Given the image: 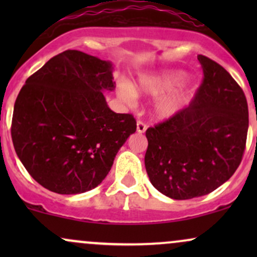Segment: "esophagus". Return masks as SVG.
<instances>
[{
    "mask_svg": "<svg viewBox=\"0 0 257 257\" xmlns=\"http://www.w3.org/2000/svg\"><path fill=\"white\" fill-rule=\"evenodd\" d=\"M146 129H147V125L145 124V123L141 122V120H138V122H137V132L140 133V134H141V133H145Z\"/></svg>",
    "mask_w": 257,
    "mask_h": 257,
    "instance_id": "1",
    "label": "esophagus"
}]
</instances>
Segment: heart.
Listing matches in <instances>:
<instances>
[{
  "label": "heart",
  "mask_w": 257,
  "mask_h": 257,
  "mask_svg": "<svg viewBox=\"0 0 257 257\" xmlns=\"http://www.w3.org/2000/svg\"><path fill=\"white\" fill-rule=\"evenodd\" d=\"M186 78V73L182 71H162L157 73H147L139 76L134 85L125 83L118 84L117 95L125 105L133 106L137 102V95L140 96H158L167 91L174 89ZM190 87L181 85L166 95L161 96L156 101L153 112L159 119L173 117L184 107L190 96Z\"/></svg>",
  "instance_id": "obj_1"
}]
</instances>
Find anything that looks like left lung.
I'll return each mask as SVG.
<instances>
[{
    "mask_svg": "<svg viewBox=\"0 0 257 257\" xmlns=\"http://www.w3.org/2000/svg\"><path fill=\"white\" fill-rule=\"evenodd\" d=\"M198 60L204 78L191 104L146 131L147 175L173 199L213 192L234 174L245 149L244 91L221 65L204 55Z\"/></svg>",
    "mask_w": 257,
    "mask_h": 257,
    "instance_id": "left-lung-1",
    "label": "left lung"
}]
</instances>
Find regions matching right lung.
<instances>
[{
	"instance_id": "1",
	"label": "right lung",
	"mask_w": 257,
	"mask_h": 257,
	"mask_svg": "<svg viewBox=\"0 0 257 257\" xmlns=\"http://www.w3.org/2000/svg\"><path fill=\"white\" fill-rule=\"evenodd\" d=\"M111 61L79 51L55 55L26 79L16 100L12 140L20 162L44 188L59 194L93 190L137 131L129 113L108 107L116 88Z\"/></svg>"
}]
</instances>
